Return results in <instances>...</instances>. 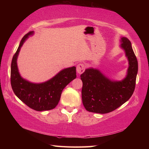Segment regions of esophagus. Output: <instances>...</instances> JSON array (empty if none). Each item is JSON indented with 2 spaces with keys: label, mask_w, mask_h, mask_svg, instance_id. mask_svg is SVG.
<instances>
[{
  "label": "esophagus",
  "mask_w": 149,
  "mask_h": 149,
  "mask_svg": "<svg viewBox=\"0 0 149 149\" xmlns=\"http://www.w3.org/2000/svg\"><path fill=\"white\" fill-rule=\"evenodd\" d=\"M85 69V65L84 64H79L77 65V72L78 74H81L84 73Z\"/></svg>",
  "instance_id": "1"
}]
</instances>
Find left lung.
<instances>
[{"label": "left lung", "instance_id": "1", "mask_svg": "<svg viewBox=\"0 0 149 149\" xmlns=\"http://www.w3.org/2000/svg\"><path fill=\"white\" fill-rule=\"evenodd\" d=\"M121 44L129 60L127 75L122 81H112L99 70L89 68L81 75L83 82L82 101L87 111L107 114L117 109L130 99L134 92L138 62L132 44L126 37Z\"/></svg>", "mask_w": 149, "mask_h": 149}]
</instances>
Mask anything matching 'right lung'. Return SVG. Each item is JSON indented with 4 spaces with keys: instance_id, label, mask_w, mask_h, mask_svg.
Returning <instances> with one entry per match:
<instances>
[{
    "instance_id": "1",
    "label": "right lung",
    "mask_w": 149,
    "mask_h": 149,
    "mask_svg": "<svg viewBox=\"0 0 149 149\" xmlns=\"http://www.w3.org/2000/svg\"><path fill=\"white\" fill-rule=\"evenodd\" d=\"M33 33L29 31L24 35L12 58L11 86L15 95L27 107L37 111L52 110L58 103L63 89L76 77V68L63 70L51 79L39 84H32L21 77L17 67V57L24 41Z\"/></svg>"
}]
</instances>
